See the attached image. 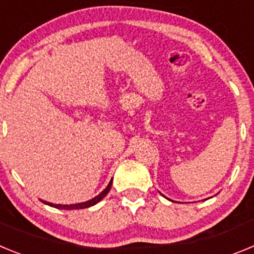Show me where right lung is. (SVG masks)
Returning a JSON list of instances; mask_svg holds the SVG:
<instances>
[{
  "instance_id": "obj_1",
  "label": "right lung",
  "mask_w": 254,
  "mask_h": 254,
  "mask_svg": "<svg viewBox=\"0 0 254 254\" xmlns=\"http://www.w3.org/2000/svg\"><path fill=\"white\" fill-rule=\"evenodd\" d=\"M111 187H112V181L109 182V185L107 186V188L103 190L102 193L98 194L96 197H94V198L90 199V201H86V202H82V203H75V205H53V203L46 202V201H43V202L46 203V205L52 206V207L61 208V210H78V208H86V207H90V206H94L95 203L99 202V201H102V199L108 194V192H109Z\"/></svg>"
}]
</instances>
